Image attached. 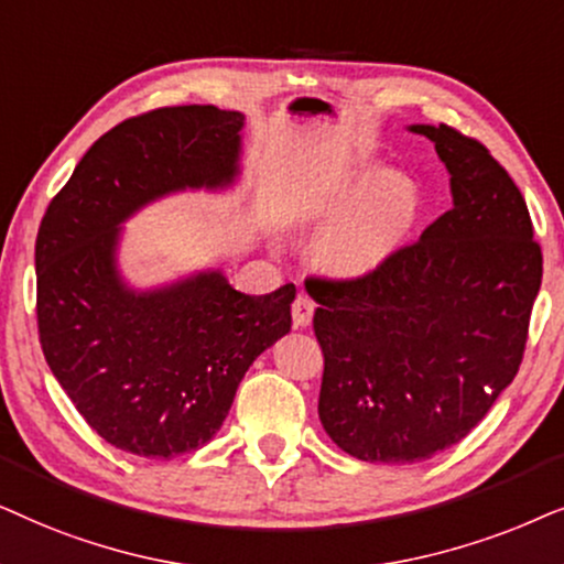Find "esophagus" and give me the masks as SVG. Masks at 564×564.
Listing matches in <instances>:
<instances>
[{
	"label": "esophagus",
	"instance_id": "1",
	"mask_svg": "<svg viewBox=\"0 0 564 564\" xmlns=\"http://www.w3.org/2000/svg\"><path fill=\"white\" fill-rule=\"evenodd\" d=\"M312 314H314V302L310 296L299 294L294 299V304H291V317H294V325L306 327L312 322Z\"/></svg>",
	"mask_w": 564,
	"mask_h": 564
}]
</instances>
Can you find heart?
Segmentation results:
<instances>
[{"label":"heart","instance_id":"b5f03b06","mask_svg":"<svg viewBox=\"0 0 564 564\" xmlns=\"http://www.w3.org/2000/svg\"><path fill=\"white\" fill-rule=\"evenodd\" d=\"M352 206L322 229L317 258L329 273L364 278L384 268L408 245L423 214V198L408 177L369 170L350 187Z\"/></svg>","mask_w":564,"mask_h":564}]
</instances>
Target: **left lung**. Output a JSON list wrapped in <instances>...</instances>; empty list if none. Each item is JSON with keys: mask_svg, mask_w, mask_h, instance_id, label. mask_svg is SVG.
<instances>
[{"mask_svg": "<svg viewBox=\"0 0 564 564\" xmlns=\"http://www.w3.org/2000/svg\"><path fill=\"white\" fill-rule=\"evenodd\" d=\"M410 131L433 141L454 206L377 273L306 283L322 427L360 462H425L459 444L518 373L542 286V247L508 172L452 126Z\"/></svg>", "mask_w": 564, "mask_h": 564, "instance_id": "obj_1", "label": "left lung"}]
</instances>
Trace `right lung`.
<instances>
[{"label": "right lung", "mask_w": 564, "mask_h": 564, "mask_svg": "<svg viewBox=\"0 0 564 564\" xmlns=\"http://www.w3.org/2000/svg\"><path fill=\"white\" fill-rule=\"evenodd\" d=\"M245 116L180 105L129 118L89 147L35 239L37 333L48 369L110 446L172 459L214 438L252 360L291 329L294 283L247 296L208 268L133 289L123 224L183 191L239 177Z\"/></svg>", "instance_id": "add662e5"}]
</instances>
